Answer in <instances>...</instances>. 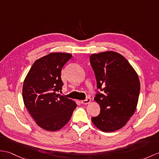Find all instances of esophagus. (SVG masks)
I'll list each match as a JSON object with an SVG mask.
<instances>
[{
    "label": "esophagus",
    "mask_w": 159,
    "mask_h": 159,
    "mask_svg": "<svg viewBox=\"0 0 159 159\" xmlns=\"http://www.w3.org/2000/svg\"><path fill=\"white\" fill-rule=\"evenodd\" d=\"M90 102H91V99L89 98H87L84 99V100L81 101V103H82L83 104H89Z\"/></svg>",
    "instance_id": "1"
}]
</instances>
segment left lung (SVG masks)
Masks as SVG:
<instances>
[{"label":"left lung","mask_w":159,"mask_h":159,"mask_svg":"<svg viewBox=\"0 0 159 159\" xmlns=\"http://www.w3.org/2000/svg\"><path fill=\"white\" fill-rule=\"evenodd\" d=\"M90 63L100 90L94 98L100 106V113L91 120L102 131L120 129L137 107L140 91L138 74L123 55L114 51L92 54Z\"/></svg>","instance_id":"obj_1"}]
</instances>
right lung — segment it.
<instances>
[{
  "label": "right lung",
  "mask_w": 159,
  "mask_h": 159,
  "mask_svg": "<svg viewBox=\"0 0 159 159\" xmlns=\"http://www.w3.org/2000/svg\"><path fill=\"white\" fill-rule=\"evenodd\" d=\"M72 57L67 53H51L36 60L25 77L22 89L24 105L39 127L60 130L70 119L76 104L57 94L64 83L63 66Z\"/></svg>",
  "instance_id": "1"
}]
</instances>
